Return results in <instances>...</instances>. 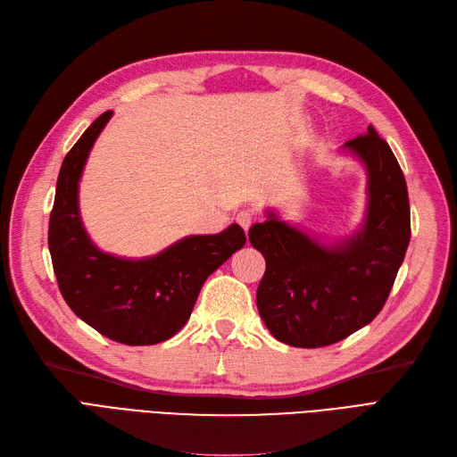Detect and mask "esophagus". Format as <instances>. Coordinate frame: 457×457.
<instances>
[{"instance_id": "esophagus-1", "label": "esophagus", "mask_w": 457, "mask_h": 457, "mask_svg": "<svg viewBox=\"0 0 457 457\" xmlns=\"http://www.w3.org/2000/svg\"><path fill=\"white\" fill-rule=\"evenodd\" d=\"M236 221H238V225H240L244 230H249V227H251L253 221H254V213L249 212V210H244V212H240L238 215H236Z\"/></svg>"}]
</instances>
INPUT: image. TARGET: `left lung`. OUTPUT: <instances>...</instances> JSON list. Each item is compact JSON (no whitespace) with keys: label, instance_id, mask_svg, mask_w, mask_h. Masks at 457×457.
<instances>
[{"label":"left lung","instance_id":"left-lung-1","mask_svg":"<svg viewBox=\"0 0 457 457\" xmlns=\"http://www.w3.org/2000/svg\"><path fill=\"white\" fill-rule=\"evenodd\" d=\"M343 150L368 170V212L351 238L324 245L268 212L249 228L266 259L257 307L271 336L302 349L349 337L370 324L388 300L411 240L405 176L373 127Z\"/></svg>","mask_w":457,"mask_h":457}]
</instances>
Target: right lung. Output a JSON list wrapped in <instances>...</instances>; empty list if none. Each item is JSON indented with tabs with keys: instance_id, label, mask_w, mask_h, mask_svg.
Wrapping results in <instances>:
<instances>
[{
	"instance_id": "add662e5",
	"label": "right lung",
	"mask_w": 457,
	"mask_h": 457,
	"mask_svg": "<svg viewBox=\"0 0 457 457\" xmlns=\"http://www.w3.org/2000/svg\"><path fill=\"white\" fill-rule=\"evenodd\" d=\"M111 118L112 111L101 114L62 162L48 249L72 313L112 341L155 345L184 328L204 281L245 245V234L240 225H230L219 234L187 236L138 261L103 253L82 225L79 181L89 150Z\"/></svg>"
}]
</instances>
